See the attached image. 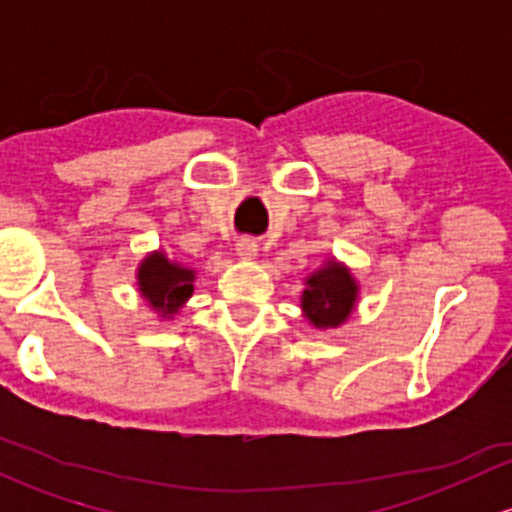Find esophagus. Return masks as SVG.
I'll return each mask as SVG.
<instances>
[{
	"label": "esophagus",
	"mask_w": 512,
	"mask_h": 512,
	"mask_svg": "<svg viewBox=\"0 0 512 512\" xmlns=\"http://www.w3.org/2000/svg\"><path fill=\"white\" fill-rule=\"evenodd\" d=\"M257 250H260V245H257V240H252V237H242V240H237L235 252L240 260H255Z\"/></svg>",
	"instance_id": "34e87169"
}]
</instances>
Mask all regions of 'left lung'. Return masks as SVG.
Masks as SVG:
<instances>
[{"label": "left lung", "mask_w": 512, "mask_h": 512, "mask_svg": "<svg viewBox=\"0 0 512 512\" xmlns=\"http://www.w3.org/2000/svg\"><path fill=\"white\" fill-rule=\"evenodd\" d=\"M356 299H359V282L354 280L352 270L344 262L329 257L304 280L299 302H302L304 319L314 329H337L354 312Z\"/></svg>", "instance_id": "obj_1"}]
</instances>
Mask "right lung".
<instances>
[{"instance_id":"right-lung-1","label":"right lung","mask_w":512,"mask_h":512,"mask_svg":"<svg viewBox=\"0 0 512 512\" xmlns=\"http://www.w3.org/2000/svg\"><path fill=\"white\" fill-rule=\"evenodd\" d=\"M136 285L160 319H173L193 297L195 270L170 260L163 250L148 252L136 270Z\"/></svg>"}]
</instances>
